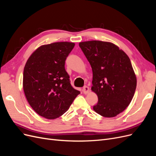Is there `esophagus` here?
<instances>
[{"label": "esophagus", "instance_id": "34e87169", "mask_svg": "<svg viewBox=\"0 0 156 156\" xmlns=\"http://www.w3.org/2000/svg\"><path fill=\"white\" fill-rule=\"evenodd\" d=\"M89 92V88L87 86H84L83 88V92L84 94H87Z\"/></svg>", "mask_w": 156, "mask_h": 156}]
</instances>
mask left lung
I'll use <instances>...</instances> for the list:
<instances>
[{
    "instance_id": "obj_1",
    "label": "left lung",
    "mask_w": 156,
    "mask_h": 156,
    "mask_svg": "<svg viewBox=\"0 0 156 156\" xmlns=\"http://www.w3.org/2000/svg\"><path fill=\"white\" fill-rule=\"evenodd\" d=\"M79 45L92 69V90L98 98L94 110L102 116H116L129 105L135 92L136 79L130 59L109 42L94 40Z\"/></svg>"
}]
</instances>
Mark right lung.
<instances>
[{"label":"right lung","mask_w":156,"mask_h":156,"mask_svg":"<svg viewBox=\"0 0 156 156\" xmlns=\"http://www.w3.org/2000/svg\"><path fill=\"white\" fill-rule=\"evenodd\" d=\"M75 46L56 42L37 48L28 59L23 72V90L36 112L55 119L68 111L80 92L70 84L65 61Z\"/></svg>","instance_id":"right-lung-1"}]
</instances>
